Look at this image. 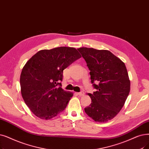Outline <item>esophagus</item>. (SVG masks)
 <instances>
[{
	"label": "esophagus",
	"mask_w": 149,
	"mask_h": 149,
	"mask_svg": "<svg viewBox=\"0 0 149 149\" xmlns=\"http://www.w3.org/2000/svg\"><path fill=\"white\" fill-rule=\"evenodd\" d=\"M77 94L80 96H82L84 95V93L83 92H80V93H77Z\"/></svg>",
	"instance_id": "esophagus-1"
}]
</instances>
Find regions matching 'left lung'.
Returning a JSON list of instances; mask_svg holds the SVG:
<instances>
[{
	"label": "left lung",
	"instance_id": "left-lung-1",
	"mask_svg": "<svg viewBox=\"0 0 149 149\" xmlns=\"http://www.w3.org/2000/svg\"><path fill=\"white\" fill-rule=\"evenodd\" d=\"M86 62L91 80L96 89L88 94L91 103L85 108L95 122L112 119L124 105L130 90V81L124 62L107 50L77 49Z\"/></svg>",
	"mask_w": 149,
	"mask_h": 149
}]
</instances>
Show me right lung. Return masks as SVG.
<instances>
[{"label":"right lung","mask_w":149,"mask_h":149,"mask_svg":"<svg viewBox=\"0 0 149 149\" xmlns=\"http://www.w3.org/2000/svg\"><path fill=\"white\" fill-rule=\"evenodd\" d=\"M81 57L74 47H60L39 51L25 64L21 94L37 117L48 120L64 110L73 93L61 88L63 70Z\"/></svg>","instance_id":"add662e5"}]
</instances>
